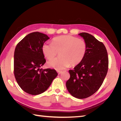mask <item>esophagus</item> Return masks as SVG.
I'll use <instances>...</instances> for the list:
<instances>
[{"label": "esophagus", "mask_w": 121, "mask_h": 121, "mask_svg": "<svg viewBox=\"0 0 121 121\" xmlns=\"http://www.w3.org/2000/svg\"><path fill=\"white\" fill-rule=\"evenodd\" d=\"M57 73H58V74H61V73H62V71H57Z\"/></svg>", "instance_id": "34e87169"}]
</instances>
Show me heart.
Listing matches in <instances>:
<instances>
[{"mask_svg": "<svg viewBox=\"0 0 121 121\" xmlns=\"http://www.w3.org/2000/svg\"><path fill=\"white\" fill-rule=\"evenodd\" d=\"M87 45L84 40L70 35H64L53 39L52 43H45L42 52L46 58L50 60L60 52V56L50 60L48 65L58 71L80 64L85 57Z\"/></svg>", "mask_w": 121, "mask_h": 121, "instance_id": "1", "label": "heart"}]
</instances>
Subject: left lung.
<instances>
[{
    "label": "left lung",
    "mask_w": 121,
    "mask_h": 121,
    "mask_svg": "<svg viewBox=\"0 0 121 121\" xmlns=\"http://www.w3.org/2000/svg\"><path fill=\"white\" fill-rule=\"evenodd\" d=\"M87 45L82 61L69 70L70 78L66 82L67 88L73 96L79 99L92 95L99 89L107 74L108 58L103 43L87 33L79 34Z\"/></svg>",
    "instance_id": "1"
}]
</instances>
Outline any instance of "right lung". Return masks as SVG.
Masks as SVG:
<instances>
[{"label":"right lung","instance_id":"add662e5","mask_svg":"<svg viewBox=\"0 0 121 121\" xmlns=\"http://www.w3.org/2000/svg\"><path fill=\"white\" fill-rule=\"evenodd\" d=\"M48 36L33 32L17 43L14 53V75L21 89L31 95L45 91L58 74L54 69H40L46 60L42 46Z\"/></svg>","mask_w":121,"mask_h":121}]
</instances>
